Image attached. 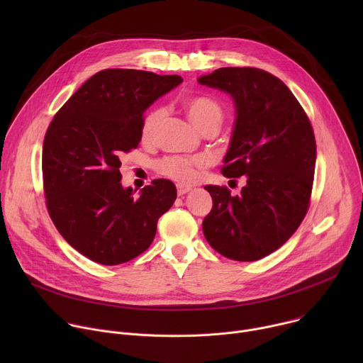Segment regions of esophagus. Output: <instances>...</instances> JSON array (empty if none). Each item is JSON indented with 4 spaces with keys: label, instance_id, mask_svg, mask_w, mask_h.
<instances>
[{
    "label": "esophagus",
    "instance_id": "esophagus-1",
    "mask_svg": "<svg viewBox=\"0 0 363 363\" xmlns=\"http://www.w3.org/2000/svg\"><path fill=\"white\" fill-rule=\"evenodd\" d=\"M177 191H178V195L182 196V195L188 194V192L191 191V188H189V186H184V185H178V186H177Z\"/></svg>",
    "mask_w": 363,
    "mask_h": 363
}]
</instances>
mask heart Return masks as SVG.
I'll return each instance as SVG.
<instances>
[{"label":"heart","mask_w":363,"mask_h":363,"mask_svg":"<svg viewBox=\"0 0 363 363\" xmlns=\"http://www.w3.org/2000/svg\"><path fill=\"white\" fill-rule=\"evenodd\" d=\"M186 115L192 125L201 130L216 133L224 119L225 112L220 103L208 96H192L184 101ZM165 116L162 108L152 109L143 119L142 135L145 138L153 136L155 130L160 126ZM203 161L201 158H185V157H167L157 164V169L161 175H165L181 184H191L198 177V169L202 167Z\"/></svg>","instance_id":"1"}]
</instances>
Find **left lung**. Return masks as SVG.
Wrapping results in <instances>:
<instances>
[{"label":"left lung","instance_id":"obj_1","mask_svg":"<svg viewBox=\"0 0 363 363\" xmlns=\"http://www.w3.org/2000/svg\"><path fill=\"white\" fill-rule=\"evenodd\" d=\"M198 83L233 97L235 122L221 171L247 181L235 196L225 186H205L213 210L202 221L203 235L231 260H260L293 235L308 210L316 165L312 125L289 87L262 69L221 67Z\"/></svg>","mask_w":363,"mask_h":363}]
</instances>
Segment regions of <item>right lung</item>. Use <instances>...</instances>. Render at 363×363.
Masks as SVG:
<instances>
[{
	"instance_id": "add662e5",
	"label": "right lung",
	"mask_w": 363,
	"mask_h": 363,
	"mask_svg": "<svg viewBox=\"0 0 363 363\" xmlns=\"http://www.w3.org/2000/svg\"><path fill=\"white\" fill-rule=\"evenodd\" d=\"M181 76L133 69L93 74L51 121L43 143L48 214L63 238L91 262L116 266L142 254L177 199L168 179L138 196L121 184V157L142 138L143 112Z\"/></svg>"
}]
</instances>
